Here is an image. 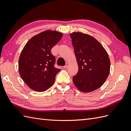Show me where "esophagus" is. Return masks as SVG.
Masks as SVG:
<instances>
[{
  "label": "esophagus",
  "mask_w": 131,
  "mask_h": 131,
  "mask_svg": "<svg viewBox=\"0 0 131 131\" xmlns=\"http://www.w3.org/2000/svg\"><path fill=\"white\" fill-rule=\"evenodd\" d=\"M69 63H67L66 66H63V68H68V67H69Z\"/></svg>",
  "instance_id": "obj_1"
}]
</instances>
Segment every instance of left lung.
Segmentation results:
<instances>
[{
    "label": "left lung",
    "mask_w": 131,
    "mask_h": 131,
    "mask_svg": "<svg viewBox=\"0 0 131 131\" xmlns=\"http://www.w3.org/2000/svg\"><path fill=\"white\" fill-rule=\"evenodd\" d=\"M79 67L73 78L74 85L81 92L97 90L108 77L110 61L101 43L93 37L81 32L70 34Z\"/></svg>",
    "instance_id": "left-lung-1"
}]
</instances>
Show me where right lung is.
Here are the masks:
<instances>
[{
  "mask_svg": "<svg viewBox=\"0 0 131 131\" xmlns=\"http://www.w3.org/2000/svg\"><path fill=\"white\" fill-rule=\"evenodd\" d=\"M62 35L55 30L42 31L31 38L23 47L18 60L19 73L33 90L43 92L53 85L61 69L54 68L56 59L51 50Z\"/></svg>",
  "mask_w": 131,
  "mask_h": 131,
  "instance_id": "right-lung-1",
  "label": "right lung"
}]
</instances>
